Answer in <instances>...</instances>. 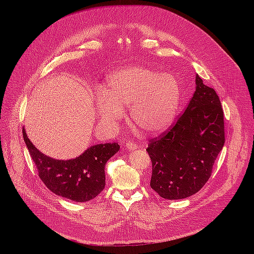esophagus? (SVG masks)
Masks as SVG:
<instances>
[{
	"label": "esophagus",
	"mask_w": 254,
	"mask_h": 254,
	"mask_svg": "<svg viewBox=\"0 0 254 254\" xmlns=\"http://www.w3.org/2000/svg\"><path fill=\"white\" fill-rule=\"evenodd\" d=\"M126 148L128 150V151H133L135 149H137V144L133 141H127L126 143Z\"/></svg>",
	"instance_id": "obj_1"
}]
</instances>
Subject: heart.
I'll return each instance as SVG.
<instances>
[{
	"instance_id": "heart-1",
	"label": "heart",
	"mask_w": 254,
	"mask_h": 254,
	"mask_svg": "<svg viewBox=\"0 0 254 254\" xmlns=\"http://www.w3.org/2000/svg\"><path fill=\"white\" fill-rule=\"evenodd\" d=\"M180 104V85L171 73L141 65L123 68L107 79L105 91L96 94L98 117L105 127H115L129 107L131 121L144 131L160 133L175 122Z\"/></svg>"
}]
</instances>
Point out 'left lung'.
Segmentation results:
<instances>
[{
	"instance_id": "left-lung-1",
	"label": "left lung",
	"mask_w": 254,
	"mask_h": 254,
	"mask_svg": "<svg viewBox=\"0 0 254 254\" xmlns=\"http://www.w3.org/2000/svg\"><path fill=\"white\" fill-rule=\"evenodd\" d=\"M216 91L196 75V90L185 113L166 132L150 139L151 187L168 200L185 199L209 180L224 142V120Z\"/></svg>"
}]
</instances>
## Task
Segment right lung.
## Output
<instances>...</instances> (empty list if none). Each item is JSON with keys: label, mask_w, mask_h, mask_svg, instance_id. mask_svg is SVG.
<instances>
[{"label": "right lung", "mask_w": 254, "mask_h": 254, "mask_svg": "<svg viewBox=\"0 0 254 254\" xmlns=\"http://www.w3.org/2000/svg\"><path fill=\"white\" fill-rule=\"evenodd\" d=\"M23 137L45 186L56 195L74 202L94 199L104 189L105 164L120 151L118 142H106L91 146L75 159L56 160L36 148L25 128Z\"/></svg>", "instance_id": "right-lung-1"}]
</instances>
